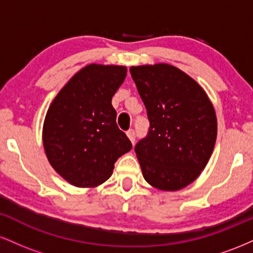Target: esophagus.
<instances>
[{
    "instance_id": "obj_1",
    "label": "esophagus",
    "mask_w": 253,
    "mask_h": 253,
    "mask_svg": "<svg viewBox=\"0 0 253 253\" xmlns=\"http://www.w3.org/2000/svg\"><path fill=\"white\" fill-rule=\"evenodd\" d=\"M127 136H128L130 143L134 144V141H135V132H134V130L129 129L128 132H127Z\"/></svg>"
}]
</instances>
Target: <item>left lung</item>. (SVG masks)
<instances>
[{
	"label": "left lung",
	"mask_w": 253,
	"mask_h": 253,
	"mask_svg": "<svg viewBox=\"0 0 253 253\" xmlns=\"http://www.w3.org/2000/svg\"><path fill=\"white\" fill-rule=\"evenodd\" d=\"M129 71L150 121L149 134L134 147L145 181L159 190H181L201 175L214 150L213 103L195 80L170 64Z\"/></svg>",
	"instance_id": "left-lung-1"
}]
</instances>
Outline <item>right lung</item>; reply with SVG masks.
<instances>
[{
  "label": "right lung",
  "instance_id": "obj_1",
  "mask_svg": "<svg viewBox=\"0 0 253 253\" xmlns=\"http://www.w3.org/2000/svg\"><path fill=\"white\" fill-rule=\"evenodd\" d=\"M127 68L89 64L60 89L46 113L42 144L51 167L78 188L102 184L119 157L132 149L117 125L112 97Z\"/></svg>",
  "mask_w": 253,
  "mask_h": 253
}]
</instances>
